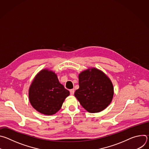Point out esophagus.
Returning <instances> with one entry per match:
<instances>
[{
    "instance_id": "34e87169",
    "label": "esophagus",
    "mask_w": 149,
    "mask_h": 149,
    "mask_svg": "<svg viewBox=\"0 0 149 149\" xmlns=\"http://www.w3.org/2000/svg\"><path fill=\"white\" fill-rule=\"evenodd\" d=\"M70 94H71V95H74V92H75L74 89H71V90H70Z\"/></svg>"
}]
</instances>
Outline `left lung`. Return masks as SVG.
Instances as JSON below:
<instances>
[{
  "label": "left lung",
  "mask_w": 149,
  "mask_h": 149,
  "mask_svg": "<svg viewBox=\"0 0 149 149\" xmlns=\"http://www.w3.org/2000/svg\"><path fill=\"white\" fill-rule=\"evenodd\" d=\"M79 86L75 96L90 113L102 111L112 101L113 84L107 75L96 68L84 71L79 75Z\"/></svg>",
  "instance_id": "8db88e82"
}]
</instances>
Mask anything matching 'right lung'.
<instances>
[{"mask_svg":"<svg viewBox=\"0 0 149 149\" xmlns=\"http://www.w3.org/2000/svg\"><path fill=\"white\" fill-rule=\"evenodd\" d=\"M69 95L70 91L59 83L56 75L47 70L38 74L29 90V101L32 107L45 115L55 114Z\"/></svg>","mask_w":149,"mask_h":149,"instance_id":"add662e5","label":"right lung"}]
</instances>
